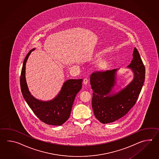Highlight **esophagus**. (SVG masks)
Wrapping results in <instances>:
<instances>
[{"label": "esophagus", "mask_w": 159, "mask_h": 159, "mask_svg": "<svg viewBox=\"0 0 159 159\" xmlns=\"http://www.w3.org/2000/svg\"><path fill=\"white\" fill-rule=\"evenodd\" d=\"M83 83L84 84H87L88 83V78H85L83 80Z\"/></svg>", "instance_id": "34e87169"}]
</instances>
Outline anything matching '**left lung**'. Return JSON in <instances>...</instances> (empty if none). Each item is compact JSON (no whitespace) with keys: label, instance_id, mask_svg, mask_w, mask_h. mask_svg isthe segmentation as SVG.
Here are the masks:
<instances>
[{"label":"left lung","instance_id":"1","mask_svg":"<svg viewBox=\"0 0 159 159\" xmlns=\"http://www.w3.org/2000/svg\"><path fill=\"white\" fill-rule=\"evenodd\" d=\"M127 66L134 73V79L125 88L114 93L117 69L93 72L90 84L93 91L92 107L95 118L103 124L115 122L130 110L138 100L145 80V66L137 49Z\"/></svg>","mask_w":159,"mask_h":159}]
</instances>
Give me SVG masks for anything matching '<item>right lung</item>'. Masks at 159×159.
I'll return each mask as SVG.
<instances>
[{"mask_svg": "<svg viewBox=\"0 0 159 159\" xmlns=\"http://www.w3.org/2000/svg\"><path fill=\"white\" fill-rule=\"evenodd\" d=\"M34 48L30 50L24 59L20 75L22 94L27 104L41 121L49 125H61L68 120L75 97L82 88V79L68 80L61 90L52 100L42 101L30 94L25 80V65L28 57Z\"/></svg>", "mask_w": 159, "mask_h": 159, "instance_id": "1", "label": "right lung"}]
</instances>
